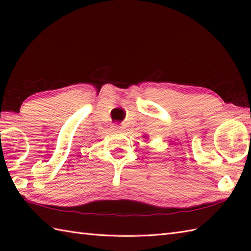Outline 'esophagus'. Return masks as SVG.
<instances>
[{
  "label": "esophagus",
  "mask_w": 251,
  "mask_h": 251,
  "mask_svg": "<svg viewBox=\"0 0 251 251\" xmlns=\"http://www.w3.org/2000/svg\"><path fill=\"white\" fill-rule=\"evenodd\" d=\"M114 129L115 130H122L123 128H122V126H120V125H115L114 126Z\"/></svg>",
  "instance_id": "esophagus-1"
}]
</instances>
